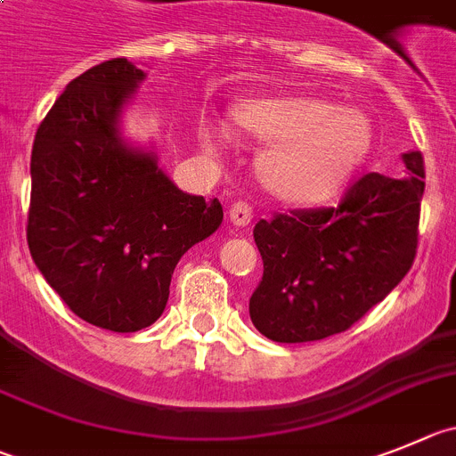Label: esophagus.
I'll return each mask as SVG.
<instances>
[{"label": "esophagus", "mask_w": 456, "mask_h": 456, "mask_svg": "<svg viewBox=\"0 0 456 456\" xmlns=\"http://www.w3.org/2000/svg\"><path fill=\"white\" fill-rule=\"evenodd\" d=\"M252 218L254 208L249 202H240V200H238V202H233L232 207H229V220H232L236 227H248V224L252 223Z\"/></svg>", "instance_id": "1"}]
</instances>
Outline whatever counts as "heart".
<instances>
[{
    "label": "heart",
    "instance_id": "heart-1",
    "mask_svg": "<svg viewBox=\"0 0 456 456\" xmlns=\"http://www.w3.org/2000/svg\"><path fill=\"white\" fill-rule=\"evenodd\" d=\"M242 130L279 142L263 157V177L281 198L322 202L338 193L371 146V126L355 110L308 96H283L242 105Z\"/></svg>",
    "mask_w": 456,
    "mask_h": 456
}]
</instances>
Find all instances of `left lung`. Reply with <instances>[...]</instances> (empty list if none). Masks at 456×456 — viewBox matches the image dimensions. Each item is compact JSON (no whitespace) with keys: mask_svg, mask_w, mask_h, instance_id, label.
Segmentation results:
<instances>
[{"mask_svg":"<svg viewBox=\"0 0 456 456\" xmlns=\"http://www.w3.org/2000/svg\"><path fill=\"white\" fill-rule=\"evenodd\" d=\"M407 177L367 173L338 207L292 208L258 220L263 279L249 317L272 342H317L344 333L410 272L419 248L425 164L405 152Z\"/></svg>","mask_w":456,"mask_h":456,"instance_id":"left-lung-1","label":"left lung"}]
</instances>
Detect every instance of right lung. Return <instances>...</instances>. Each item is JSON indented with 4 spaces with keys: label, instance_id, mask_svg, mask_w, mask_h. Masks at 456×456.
Masks as SVG:
<instances>
[{
    "label": "right lung",
    "instance_id": "add662e5",
    "mask_svg": "<svg viewBox=\"0 0 456 456\" xmlns=\"http://www.w3.org/2000/svg\"><path fill=\"white\" fill-rule=\"evenodd\" d=\"M142 78L126 58L80 74L31 152L33 261L71 313L114 333L155 324L177 261L223 223L218 200L182 193L152 152L118 137V114Z\"/></svg>",
    "mask_w": 456,
    "mask_h": 456
}]
</instances>
